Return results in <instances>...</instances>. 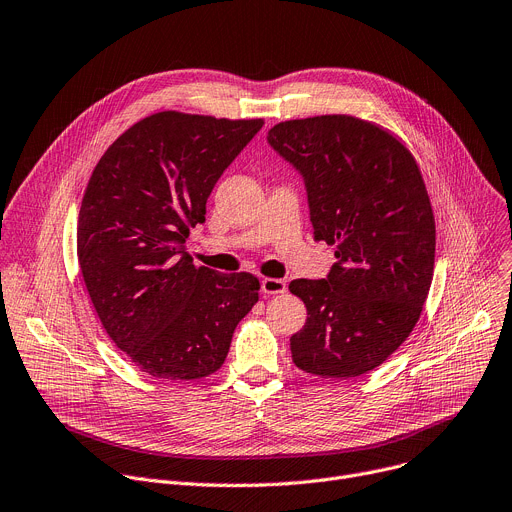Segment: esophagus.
Wrapping results in <instances>:
<instances>
[{
    "mask_svg": "<svg viewBox=\"0 0 512 512\" xmlns=\"http://www.w3.org/2000/svg\"><path fill=\"white\" fill-rule=\"evenodd\" d=\"M262 291L266 295H281L287 291V283L283 279H264L262 281Z\"/></svg>",
    "mask_w": 512,
    "mask_h": 512,
    "instance_id": "esophagus-1",
    "label": "esophagus"
}]
</instances>
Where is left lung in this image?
Here are the masks:
<instances>
[{"mask_svg":"<svg viewBox=\"0 0 512 512\" xmlns=\"http://www.w3.org/2000/svg\"><path fill=\"white\" fill-rule=\"evenodd\" d=\"M268 145L303 178L313 240L336 246L320 281L289 289L307 307L293 363L320 377L379 367L416 326L435 268V217L410 151L346 114L274 125Z\"/></svg>","mask_w":512,"mask_h":512,"instance_id":"left-lung-1","label":"left lung"}]
</instances>
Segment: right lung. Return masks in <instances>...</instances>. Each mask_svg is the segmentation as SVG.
I'll return each instance as SVG.
<instances>
[{"mask_svg": "<svg viewBox=\"0 0 512 512\" xmlns=\"http://www.w3.org/2000/svg\"><path fill=\"white\" fill-rule=\"evenodd\" d=\"M262 125L157 112L116 139L92 172L77 219L84 283L106 334L151 377L215 373L258 301L256 277L196 268L184 244Z\"/></svg>", "mask_w": 512, "mask_h": 512, "instance_id": "right-lung-1", "label": "right lung"}]
</instances>
